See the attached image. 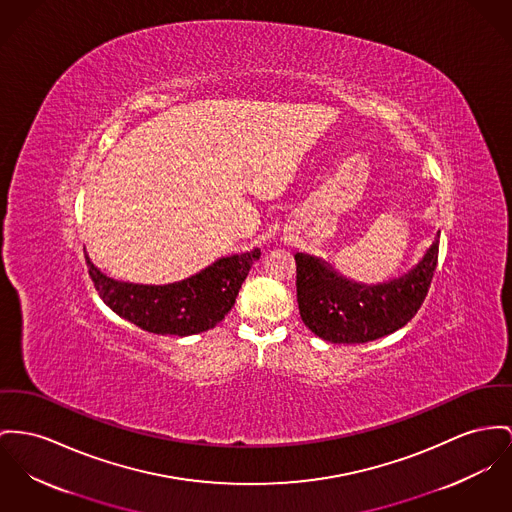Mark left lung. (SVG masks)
Wrapping results in <instances>:
<instances>
[{
    "instance_id": "1",
    "label": "left lung",
    "mask_w": 512,
    "mask_h": 512,
    "mask_svg": "<svg viewBox=\"0 0 512 512\" xmlns=\"http://www.w3.org/2000/svg\"><path fill=\"white\" fill-rule=\"evenodd\" d=\"M439 235L413 270L378 285L349 281L324 260L297 252V303L305 326L332 343H367L406 326L431 287Z\"/></svg>"
}]
</instances>
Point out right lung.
Here are the masks:
<instances>
[{
	"label": "right lung",
	"mask_w": 512,
	"mask_h": 512,
	"mask_svg": "<svg viewBox=\"0 0 512 512\" xmlns=\"http://www.w3.org/2000/svg\"><path fill=\"white\" fill-rule=\"evenodd\" d=\"M258 258L260 250L254 248L219 258L202 272L176 283L137 285L106 277L85 256L95 289L118 316L145 332L180 338L211 330L225 318Z\"/></svg>",
	"instance_id": "add662e5"
}]
</instances>
